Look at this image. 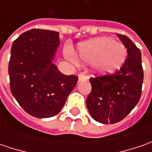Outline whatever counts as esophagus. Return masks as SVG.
I'll list each match as a JSON object with an SVG mask.
<instances>
[{"label":"esophagus","instance_id":"1","mask_svg":"<svg viewBox=\"0 0 152 152\" xmlns=\"http://www.w3.org/2000/svg\"><path fill=\"white\" fill-rule=\"evenodd\" d=\"M85 80H87V77L85 74H82V73L79 74V82H82V81H85Z\"/></svg>","mask_w":152,"mask_h":152}]
</instances>
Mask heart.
<instances>
[{
  "mask_svg": "<svg viewBox=\"0 0 152 152\" xmlns=\"http://www.w3.org/2000/svg\"><path fill=\"white\" fill-rule=\"evenodd\" d=\"M77 51L79 60L91 64L93 70L100 75L115 73L123 67L127 58L124 45L108 37L82 42L78 45ZM66 56L73 59L69 51H66Z\"/></svg>",
  "mask_w": 152,
  "mask_h": 152,
  "instance_id": "heart-1",
  "label": "heart"
}]
</instances>
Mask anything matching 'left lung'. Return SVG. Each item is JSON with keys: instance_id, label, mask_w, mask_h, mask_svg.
Here are the masks:
<instances>
[{"instance_id": "1", "label": "left lung", "mask_w": 152, "mask_h": 152, "mask_svg": "<svg viewBox=\"0 0 152 152\" xmlns=\"http://www.w3.org/2000/svg\"><path fill=\"white\" fill-rule=\"evenodd\" d=\"M117 35L127 48L128 58L114 74L90 79L92 90L86 100L92 118L103 124L124 119L141 96L144 78L141 52L129 37Z\"/></svg>"}]
</instances>
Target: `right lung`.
Segmentation results:
<instances>
[{"instance_id": "1", "label": "right lung", "mask_w": 152, "mask_h": 152, "mask_svg": "<svg viewBox=\"0 0 152 152\" xmlns=\"http://www.w3.org/2000/svg\"><path fill=\"white\" fill-rule=\"evenodd\" d=\"M59 33L34 28L12 43L8 73L12 96L23 109L39 118L60 113L78 76L64 75L53 63Z\"/></svg>"}]
</instances>
